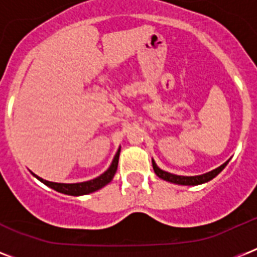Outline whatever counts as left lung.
Returning a JSON list of instances; mask_svg holds the SVG:
<instances>
[{
  "label": "left lung",
  "instance_id": "left-lung-1",
  "mask_svg": "<svg viewBox=\"0 0 257 257\" xmlns=\"http://www.w3.org/2000/svg\"><path fill=\"white\" fill-rule=\"evenodd\" d=\"M228 164L227 163H224L223 165H220L219 168L213 169V171L208 172L205 175H200V176H177V175H172L169 172H165L163 169H160L156 165V163L152 160V165H153V171L156 173L160 179L165 180V181H171V183L175 184H180V185H199V184L207 183L209 180H212L213 177L219 175L220 172L223 171L225 168V165Z\"/></svg>",
  "mask_w": 257,
  "mask_h": 257
}]
</instances>
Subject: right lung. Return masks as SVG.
Returning a JSON list of instances; mask_svg holds the SVG:
<instances>
[{
    "label": "right lung",
    "instance_id": "obj_1",
    "mask_svg": "<svg viewBox=\"0 0 257 257\" xmlns=\"http://www.w3.org/2000/svg\"><path fill=\"white\" fill-rule=\"evenodd\" d=\"M118 156H120V149L117 151L116 156L113 159L112 164L109 167V169L106 172H104L102 175L96 177V179L89 180L85 183H76V184H62V183H52V181H48V180H44L41 177L36 176L40 181L48 185V187L53 188L54 191L61 192V193H65V195L70 196H81V195H88V193H92V192L100 189L104 185H106L108 183H110L113 179V176L117 171V165H118Z\"/></svg>",
    "mask_w": 257,
    "mask_h": 257
}]
</instances>
